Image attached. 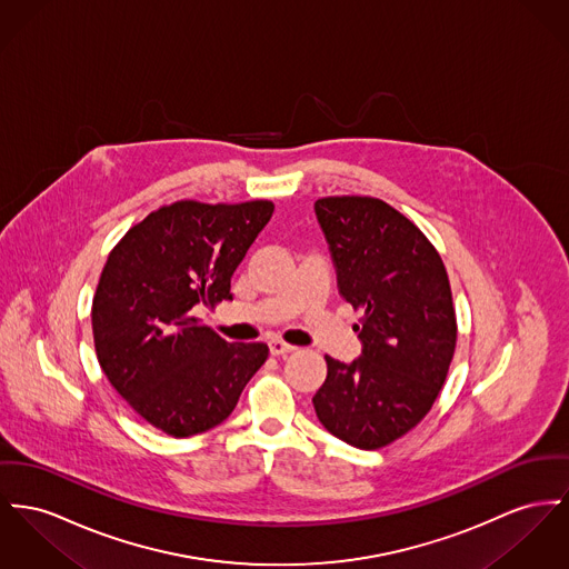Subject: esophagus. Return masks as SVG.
Instances as JSON below:
<instances>
[{"instance_id":"1","label":"esophagus","mask_w":569,"mask_h":569,"mask_svg":"<svg viewBox=\"0 0 569 569\" xmlns=\"http://www.w3.org/2000/svg\"><path fill=\"white\" fill-rule=\"evenodd\" d=\"M267 345H269V351H271V356H287V353L296 351V347H293V345L280 341V339H271V341L267 342Z\"/></svg>"}]
</instances>
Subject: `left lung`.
Returning <instances> with one entry per match:
<instances>
[{
  "mask_svg": "<svg viewBox=\"0 0 569 569\" xmlns=\"http://www.w3.org/2000/svg\"><path fill=\"white\" fill-rule=\"evenodd\" d=\"M315 213L339 291L365 317L362 356H326L312 406L332 436L376 451L415 429L445 386L457 341L449 276L420 228L379 198L328 196Z\"/></svg>",
  "mask_w": 569,
  "mask_h": 569,
  "instance_id": "obj_1",
  "label": "left lung"
}]
</instances>
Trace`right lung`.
Returning a JSON list of instances; mask_svg holds the SVG:
<instances>
[{
	"instance_id": "add662e5",
	"label": "right lung",
	"mask_w": 569,
	"mask_h": 569,
	"mask_svg": "<svg viewBox=\"0 0 569 569\" xmlns=\"http://www.w3.org/2000/svg\"><path fill=\"white\" fill-rule=\"evenodd\" d=\"M273 202L179 200L129 228L92 298L103 373L136 415L172 438L220 425L267 360L266 342H228L193 310L232 300L230 278Z\"/></svg>"
}]
</instances>
